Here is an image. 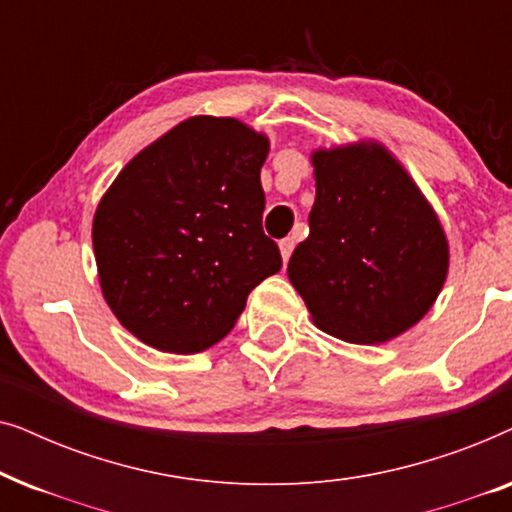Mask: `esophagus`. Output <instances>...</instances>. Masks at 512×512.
Returning a JSON list of instances; mask_svg holds the SVG:
<instances>
[{
	"label": "esophagus",
	"instance_id": "obj_1",
	"mask_svg": "<svg viewBox=\"0 0 512 512\" xmlns=\"http://www.w3.org/2000/svg\"><path fill=\"white\" fill-rule=\"evenodd\" d=\"M291 251H293V237H284V240L279 242V254H282L284 265L291 258Z\"/></svg>",
	"mask_w": 512,
	"mask_h": 512
}]
</instances>
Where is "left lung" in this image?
I'll return each instance as SVG.
<instances>
[{
    "instance_id": "8db88e82",
    "label": "left lung",
    "mask_w": 512,
    "mask_h": 512,
    "mask_svg": "<svg viewBox=\"0 0 512 512\" xmlns=\"http://www.w3.org/2000/svg\"><path fill=\"white\" fill-rule=\"evenodd\" d=\"M310 235L289 279L314 326L354 345L398 338L431 310L450 244L415 179L375 139L312 151Z\"/></svg>"
}]
</instances>
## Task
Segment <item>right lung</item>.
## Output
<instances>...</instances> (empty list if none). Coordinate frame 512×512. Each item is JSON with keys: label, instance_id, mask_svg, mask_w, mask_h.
Wrapping results in <instances>:
<instances>
[{"label": "right lung", "instance_id": "add662e5", "mask_svg": "<svg viewBox=\"0 0 512 512\" xmlns=\"http://www.w3.org/2000/svg\"><path fill=\"white\" fill-rule=\"evenodd\" d=\"M270 139L228 116H191L118 172L93 216L102 296L160 352L226 338L249 293L282 268L263 233Z\"/></svg>", "mask_w": 512, "mask_h": 512}]
</instances>
